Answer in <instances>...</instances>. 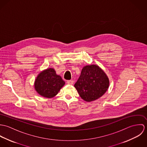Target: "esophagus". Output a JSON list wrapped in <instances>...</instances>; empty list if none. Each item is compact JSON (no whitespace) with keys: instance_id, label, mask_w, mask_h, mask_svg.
I'll use <instances>...</instances> for the list:
<instances>
[{"instance_id":"34e87169","label":"esophagus","mask_w":147,"mask_h":147,"mask_svg":"<svg viewBox=\"0 0 147 147\" xmlns=\"http://www.w3.org/2000/svg\"><path fill=\"white\" fill-rule=\"evenodd\" d=\"M67 84H68V85H73V84H74V81L72 80H68L67 82Z\"/></svg>"}]
</instances>
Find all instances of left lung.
Returning a JSON list of instances; mask_svg holds the SVG:
<instances>
[{"label":"left lung","mask_w":147,"mask_h":147,"mask_svg":"<svg viewBox=\"0 0 147 147\" xmlns=\"http://www.w3.org/2000/svg\"><path fill=\"white\" fill-rule=\"evenodd\" d=\"M74 86L83 100L91 102L105 94L109 86V79L98 65H87L83 68Z\"/></svg>","instance_id":"8db88e82"}]
</instances>
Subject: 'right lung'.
Listing matches in <instances>:
<instances>
[{
  "label": "right lung",
  "instance_id": "1",
  "mask_svg": "<svg viewBox=\"0 0 147 147\" xmlns=\"http://www.w3.org/2000/svg\"><path fill=\"white\" fill-rule=\"evenodd\" d=\"M65 84L60 75L52 68L41 71L34 81V88L42 97L50 98L55 97Z\"/></svg>",
  "mask_w": 147,
  "mask_h": 147
}]
</instances>
